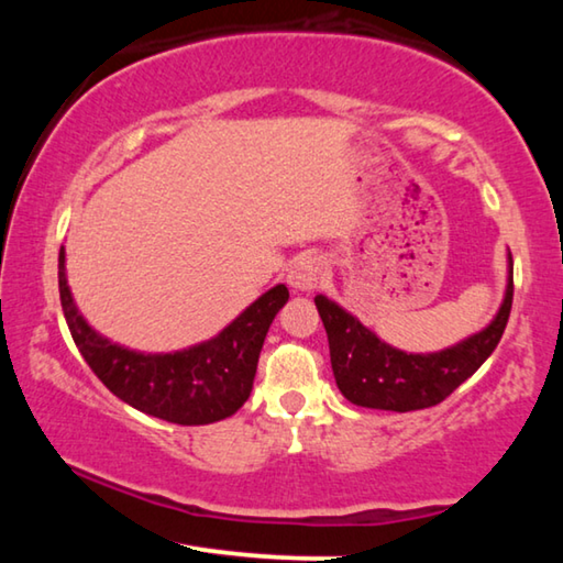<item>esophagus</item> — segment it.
<instances>
[{
    "label": "esophagus",
    "mask_w": 563,
    "mask_h": 563,
    "mask_svg": "<svg viewBox=\"0 0 563 563\" xmlns=\"http://www.w3.org/2000/svg\"><path fill=\"white\" fill-rule=\"evenodd\" d=\"M322 275H325V263H322V258H318V255H302V258L290 265L288 283L290 288L308 292L318 288Z\"/></svg>",
    "instance_id": "esophagus-1"
}]
</instances>
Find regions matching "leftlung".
<instances>
[{
	"mask_svg": "<svg viewBox=\"0 0 563 563\" xmlns=\"http://www.w3.org/2000/svg\"><path fill=\"white\" fill-rule=\"evenodd\" d=\"M514 300V263L509 253L507 292L487 328L440 352H405L342 310L325 295H316L330 342L332 375L340 393L357 407L412 412L440 405L470 379L499 345Z\"/></svg>",
	"mask_w": 563,
	"mask_h": 563,
	"instance_id": "8db88e82",
	"label": "left lung"
}]
</instances>
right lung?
<instances>
[{"label": "right lung", "mask_w": 563, "mask_h": 563, "mask_svg": "<svg viewBox=\"0 0 563 563\" xmlns=\"http://www.w3.org/2000/svg\"><path fill=\"white\" fill-rule=\"evenodd\" d=\"M59 251V298L66 325L81 357L103 385L139 412L174 424H211L235 415L251 397L258 357L273 318L288 302L275 285L216 338L176 352H136L99 335L76 308Z\"/></svg>", "instance_id": "obj_1"}]
</instances>
